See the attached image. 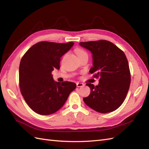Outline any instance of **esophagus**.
I'll use <instances>...</instances> for the list:
<instances>
[{
  "instance_id": "obj_1",
  "label": "esophagus",
  "mask_w": 149,
  "mask_h": 149,
  "mask_svg": "<svg viewBox=\"0 0 149 149\" xmlns=\"http://www.w3.org/2000/svg\"><path fill=\"white\" fill-rule=\"evenodd\" d=\"M77 84V87H82L84 86V84L83 83H79V82H77V83H76Z\"/></svg>"
}]
</instances>
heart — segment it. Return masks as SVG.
<instances>
[{"instance_id": "1", "label": "heart", "mask_w": 149, "mask_h": 149, "mask_svg": "<svg viewBox=\"0 0 149 149\" xmlns=\"http://www.w3.org/2000/svg\"><path fill=\"white\" fill-rule=\"evenodd\" d=\"M76 53H77V56H78V55L81 54L86 53V52H85L84 51V50H81V49H77V50H76Z\"/></svg>"}]
</instances>
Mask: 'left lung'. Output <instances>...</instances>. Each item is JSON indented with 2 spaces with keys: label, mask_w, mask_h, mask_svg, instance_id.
<instances>
[{
  "label": "left lung",
  "mask_w": 149,
  "mask_h": 149,
  "mask_svg": "<svg viewBox=\"0 0 149 149\" xmlns=\"http://www.w3.org/2000/svg\"><path fill=\"white\" fill-rule=\"evenodd\" d=\"M79 45L92 54L90 72L99 78L97 86L86 84L91 91L89 96L83 98L84 102L99 113L112 112L122 105L130 86L127 59L122 50L109 41L80 42Z\"/></svg>",
  "instance_id": "left-lung-1"
}]
</instances>
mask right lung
Instances as JSON below:
<instances>
[{"instance_id": "obj_1", "label": "right lung", "mask_w": 149, "mask_h": 149, "mask_svg": "<svg viewBox=\"0 0 149 149\" xmlns=\"http://www.w3.org/2000/svg\"><path fill=\"white\" fill-rule=\"evenodd\" d=\"M74 44L41 42L22 57L19 66L20 91L28 106L36 113H54L76 88V84L72 82L55 81L52 75L54 69H59L61 58Z\"/></svg>"}]
</instances>
